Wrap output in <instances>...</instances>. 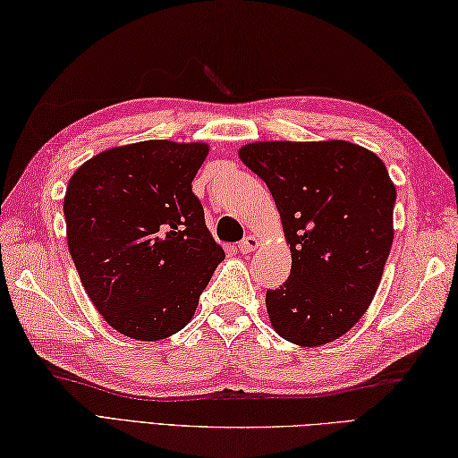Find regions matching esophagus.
Here are the masks:
<instances>
[{"label": "esophagus", "mask_w": 458, "mask_h": 458, "mask_svg": "<svg viewBox=\"0 0 458 458\" xmlns=\"http://www.w3.org/2000/svg\"><path fill=\"white\" fill-rule=\"evenodd\" d=\"M259 244H260V241L256 239L254 235L244 237V239L239 242V252H242V254H249V252H252V250L259 249Z\"/></svg>", "instance_id": "obj_1"}]
</instances>
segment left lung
<instances>
[{"instance_id":"left-lung-1","label":"left lung","mask_w":458,"mask_h":458,"mask_svg":"<svg viewBox=\"0 0 458 458\" xmlns=\"http://www.w3.org/2000/svg\"><path fill=\"white\" fill-rule=\"evenodd\" d=\"M239 157L270 188L292 250L287 282L266 293L274 330L303 348L338 340L371 305L393 247L385 163L344 140L254 141Z\"/></svg>"}]
</instances>
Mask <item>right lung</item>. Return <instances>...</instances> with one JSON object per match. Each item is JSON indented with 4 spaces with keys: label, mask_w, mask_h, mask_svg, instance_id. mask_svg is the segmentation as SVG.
Listing matches in <instances>:
<instances>
[{
    "label": "right lung",
    "mask_w": 458,
    "mask_h": 458,
    "mask_svg": "<svg viewBox=\"0 0 458 458\" xmlns=\"http://www.w3.org/2000/svg\"><path fill=\"white\" fill-rule=\"evenodd\" d=\"M208 153L204 141L148 140L100 151L70 178L64 216L77 274L98 313L131 340L182 330L225 259L192 192Z\"/></svg>",
    "instance_id": "right-lung-1"
}]
</instances>
